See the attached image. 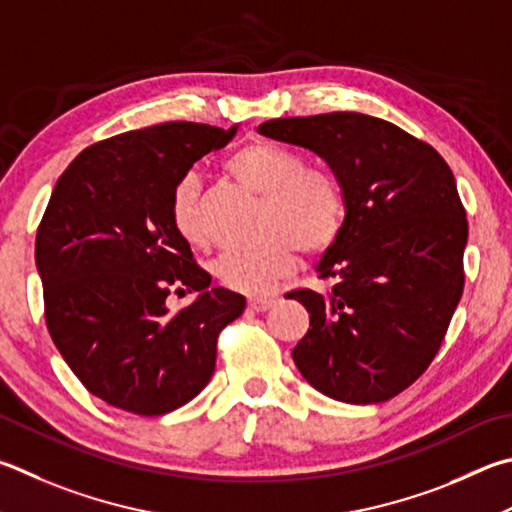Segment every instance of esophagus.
I'll return each mask as SVG.
<instances>
[{
	"mask_svg": "<svg viewBox=\"0 0 512 512\" xmlns=\"http://www.w3.org/2000/svg\"><path fill=\"white\" fill-rule=\"evenodd\" d=\"M275 302H277V297H250L248 306H250V309H253V311L262 313V311L271 309V306H275Z\"/></svg>",
	"mask_w": 512,
	"mask_h": 512,
	"instance_id": "obj_1",
	"label": "esophagus"
}]
</instances>
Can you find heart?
Returning <instances> with one entry per match:
<instances>
[{"instance_id":"b5f03b06","label":"heart","mask_w":512,"mask_h":512,"mask_svg":"<svg viewBox=\"0 0 512 512\" xmlns=\"http://www.w3.org/2000/svg\"><path fill=\"white\" fill-rule=\"evenodd\" d=\"M226 170L241 188L264 199L259 221L262 244L221 255L215 264V277L232 291L271 293L282 277L293 273L297 248L306 255H322L338 239L345 217L340 185L324 170L306 167L302 154L257 141L232 154ZM170 221L185 244L206 246L194 176H185L174 188Z\"/></svg>"}]
</instances>
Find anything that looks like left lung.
Instances as JSON below:
<instances>
[{
  "mask_svg": "<svg viewBox=\"0 0 512 512\" xmlns=\"http://www.w3.org/2000/svg\"><path fill=\"white\" fill-rule=\"evenodd\" d=\"M257 132L320 156L345 197L340 235L315 266L331 291L288 293L309 311L295 365L333 401H389L430 365L463 293L468 219L452 170L434 147L356 111Z\"/></svg>",
  "mask_w": 512,
  "mask_h": 512,
  "instance_id": "8db88e82",
  "label": "left lung"
}]
</instances>
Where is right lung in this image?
Instances as JSON below:
<instances>
[{
  "label": "right lung",
  "instance_id": "obj_1",
  "mask_svg": "<svg viewBox=\"0 0 512 512\" xmlns=\"http://www.w3.org/2000/svg\"><path fill=\"white\" fill-rule=\"evenodd\" d=\"M230 129L163 123L87 147L62 172L37 228L46 327L73 374L118 410L161 416L192 401L215 371L217 336L246 297L194 264L170 199ZM172 287L197 290L170 314Z\"/></svg>",
  "mask_w": 512,
  "mask_h": 512
}]
</instances>
